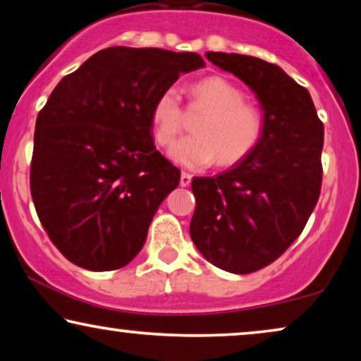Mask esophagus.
Returning <instances> with one entry per match:
<instances>
[{
    "instance_id": "1",
    "label": "esophagus",
    "mask_w": 361,
    "mask_h": 361,
    "mask_svg": "<svg viewBox=\"0 0 361 361\" xmlns=\"http://www.w3.org/2000/svg\"><path fill=\"white\" fill-rule=\"evenodd\" d=\"M192 182V176L189 174V172H182L180 174V185L182 187H189Z\"/></svg>"
}]
</instances>
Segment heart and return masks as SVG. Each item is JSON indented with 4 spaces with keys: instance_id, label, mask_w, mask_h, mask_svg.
Here are the masks:
<instances>
[{
    "instance_id": "obj_1",
    "label": "heart",
    "mask_w": 361,
    "mask_h": 361,
    "mask_svg": "<svg viewBox=\"0 0 361 361\" xmlns=\"http://www.w3.org/2000/svg\"><path fill=\"white\" fill-rule=\"evenodd\" d=\"M192 108H202L194 125V133L172 147L171 157L185 167H207L219 159L230 166L243 159L263 136V115L233 82L221 75H210L192 87ZM152 133L157 145L171 147L184 126L179 93L174 87L166 88L156 98L151 110Z\"/></svg>"
}]
</instances>
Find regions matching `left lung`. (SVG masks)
Returning <instances> with one entry per match:
<instances>
[{
  "label": "left lung",
  "instance_id": "1",
  "mask_svg": "<svg viewBox=\"0 0 361 361\" xmlns=\"http://www.w3.org/2000/svg\"><path fill=\"white\" fill-rule=\"evenodd\" d=\"M205 57L255 92L264 128L231 169L194 177L190 238L216 268L248 274L278 259L307 224L322 185L324 125L307 88L276 63L226 52Z\"/></svg>",
  "mask_w": 361,
  "mask_h": 361
}]
</instances>
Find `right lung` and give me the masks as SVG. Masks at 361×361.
<instances>
[{"mask_svg":"<svg viewBox=\"0 0 361 361\" xmlns=\"http://www.w3.org/2000/svg\"><path fill=\"white\" fill-rule=\"evenodd\" d=\"M199 54L108 47L57 83L34 131L31 195L49 238L73 264L123 268L145 246L180 171L152 141L156 98Z\"/></svg>","mask_w":361,"mask_h":361,"instance_id":"right-lung-1","label":"right lung"}]
</instances>
